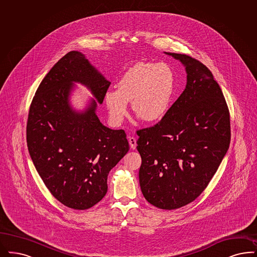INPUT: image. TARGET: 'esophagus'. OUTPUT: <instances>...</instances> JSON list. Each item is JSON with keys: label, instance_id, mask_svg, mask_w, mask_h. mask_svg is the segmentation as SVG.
Returning a JSON list of instances; mask_svg holds the SVG:
<instances>
[{"label": "esophagus", "instance_id": "1", "mask_svg": "<svg viewBox=\"0 0 257 257\" xmlns=\"http://www.w3.org/2000/svg\"><path fill=\"white\" fill-rule=\"evenodd\" d=\"M128 143H130V146L133 150L136 149V139L134 137H133V136L128 137Z\"/></svg>", "mask_w": 257, "mask_h": 257}]
</instances>
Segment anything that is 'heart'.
<instances>
[{
  "label": "heart",
  "mask_w": 257,
  "mask_h": 257,
  "mask_svg": "<svg viewBox=\"0 0 257 257\" xmlns=\"http://www.w3.org/2000/svg\"><path fill=\"white\" fill-rule=\"evenodd\" d=\"M176 77L169 65L139 62L125 70L117 83L118 89L105 92V104L110 120L123 123L127 115V101L134 113L153 122L168 112L175 92Z\"/></svg>",
  "instance_id": "heart-1"
}]
</instances>
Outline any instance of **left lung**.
<instances>
[{
  "label": "left lung",
  "mask_w": 257,
  "mask_h": 257,
  "mask_svg": "<svg viewBox=\"0 0 257 257\" xmlns=\"http://www.w3.org/2000/svg\"><path fill=\"white\" fill-rule=\"evenodd\" d=\"M166 54L186 67L187 86L157 124L136 133L143 195L170 210L190 204L207 188L228 152L230 120L209 68L186 54Z\"/></svg>",
  "instance_id": "8db88e82"
}]
</instances>
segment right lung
Returning <instances> with one entry per match:
<instances>
[{
    "mask_svg": "<svg viewBox=\"0 0 257 257\" xmlns=\"http://www.w3.org/2000/svg\"><path fill=\"white\" fill-rule=\"evenodd\" d=\"M74 82L87 86L102 104L110 86L85 55L70 51L38 86L29 107L27 143L40 177L70 209H90L104 198L107 175L130 150L123 130H110L95 113L92 100L84 112L71 108Z\"/></svg>",
    "mask_w": 257,
    "mask_h": 257,
    "instance_id": "1",
    "label": "right lung"
}]
</instances>
